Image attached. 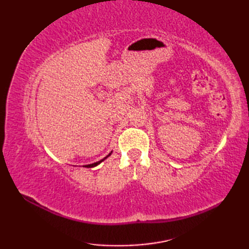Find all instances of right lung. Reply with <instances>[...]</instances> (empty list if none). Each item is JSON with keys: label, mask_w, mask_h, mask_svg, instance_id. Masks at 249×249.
<instances>
[{"label": "right lung", "mask_w": 249, "mask_h": 249, "mask_svg": "<svg viewBox=\"0 0 249 249\" xmlns=\"http://www.w3.org/2000/svg\"><path fill=\"white\" fill-rule=\"evenodd\" d=\"M111 153H112V152H111ZM111 153H110V154H109L108 156H110V155H111ZM108 156H106L105 158H103V160H99V161H96V162H94V163H91V165H86V166H84V167H87V168H91V167H95V166H97V165H98V163H100V162H102V161H104V160H106V158H107Z\"/></svg>", "instance_id": "right-lung-1"}]
</instances>
